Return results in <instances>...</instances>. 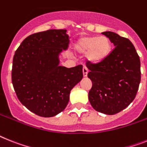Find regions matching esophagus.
Segmentation results:
<instances>
[{
    "mask_svg": "<svg viewBox=\"0 0 147 147\" xmlns=\"http://www.w3.org/2000/svg\"><path fill=\"white\" fill-rule=\"evenodd\" d=\"M87 74H88V69L86 66H84L83 68V76L84 77H87Z\"/></svg>",
    "mask_w": 147,
    "mask_h": 147,
    "instance_id": "34e87169",
    "label": "esophagus"
}]
</instances>
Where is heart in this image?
Returning <instances> with one entry per match:
<instances>
[{
    "label": "heart",
    "instance_id": "b5f03b06",
    "mask_svg": "<svg viewBox=\"0 0 147 147\" xmlns=\"http://www.w3.org/2000/svg\"><path fill=\"white\" fill-rule=\"evenodd\" d=\"M76 48L79 52H87L86 57L90 62L99 63L109 55L111 44L105 36H84L78 39Z\"/></svg>",
    "mask_w": 147,
    "mask_h": 147
}]
</instances>
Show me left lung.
I'll use <instances>...</instances> for the list:
<instances>
[{
    "mask_svg": "<svg viewBox=\"0 0 147 147\" xmlns=\"http://www.w3.org/2000/svg\"><path fill=\"white\" fill-rule=\"evenodd\" d=\"M114 45L107 57L98 63H87V76L92 86L89 101L96 111L113 115L132 102L140 82V61L129 39L113 32L102 33Z\"/></svg>",
    "mask_w": 147,
    "mask_h": 147,
    "instance_id": "left-lung-1",
    "label": "left lung"
}]
</instances>
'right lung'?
<instances>
[{
    "instance_id": "right-lung-1",
    "label": "right lung",
    "mask_w": 147,
    "mask_h": 147,
    "mask_svg": "<svg viewBox=\"0 0 147 147\" xmlns=\"http://www.w3.org/2000/svg\"><path fill=\"white\" fill-rule=\"evenodd\" d=\"M69 43L66 30H49L30 35L16 51L12 82L18 100L43 117L62 112L70 91L83 78V66H60L59 55Z\"/></svg>"
}]
</instances>
